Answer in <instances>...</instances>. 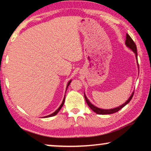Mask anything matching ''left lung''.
Listing matches in <instances>:
<instances>
[{
  "label": "left lung",
  "mask_w": 151,
  "mask_h": 151,
  "mask_svg": "<svg viewBox=\"0 0 151 151\" xmlns=\"http://www.w3.org/2000/svg\"><path fill=\"white\" fill-rule=\"evenodd\" d=\"M125 44H126V46L128 47V48H130L131 50H132V51L134 52V54H135L138 69H139V64H138V60H137V51L136 44H134V42H133V40L131 39V37L129 36L128 34L126 35V42H125ZM84 94H85V99L86 102H87L88 106L92 109L94 112H96L98 114H113V113L116 112V111H118L119 110H120L121 109H122L123 107L126 106L128 103H129V102H130L131 101V99H132L133 94H134V91H133L132 94L130 95V96L129 97V99L127 100L123 104L121 105L120 106L114 107V108H112V109H102V108H100V107L95 106L94 105H93L92 103L89 101V99H88L87 97L86 96L85 92H84Z\"/></svg>",
  "instance_id": "1"
}]
</instances>
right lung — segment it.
Segmentation results:
<instances>
[{
    "mask_svg": "<svg viewBox=\"0 0 151 151\" xmlns=\"http://www.w3.org/2000/svg\"><path fill=\"white\" fill-rule=\"evenodd\" d=\"M71 83V80H70L69 81H68V84H67V85H66V90H67V88H68V85H70V83ZM64 101H65V95H64V99H63V101H62V104L60 105V106L58 107V109H56L55 111H54L53 113H52V114H49V115H48V116H44V118H48V117H51V116H55V115H56L57 114H58V113L59 112V111L60 110V109H61V108L62 107V106H63V105H64Z\"/></svg>",
    "mask_w": 151,
    "mask_h": 151,
    "instance_id": "1",
    "label": "right lung"
}]
</instances>
